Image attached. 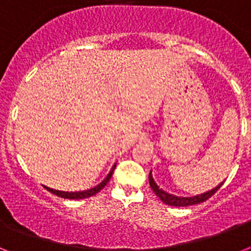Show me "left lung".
<instances>
[{"mask_svg":"<svg viewBox=\"0 0 251 251\" xmlns=\"http://www.w3.org/2000/svg\"><path fill=\"white\" fill-rule=\"evenodd\" d=\"M149 179H150V186H151V189L153 190V193L160 198L161 202H164L165 204H169V206H175V207H186V206H191V204H198V203L204 202V201H207L208 198H211V197H212V195H214L223 185V183H220L219 186H216L215 189H212V190L207 191V193H203V194L201 195H197V197H191V198H181V197H176V195L168 194V193H165L164 190H161L160 187L157 186L156 183H155V181H153L151 172H150Z\"/></svg>","mask_w":251,"mask_h":251,"instance_id":"8db88e82","label":"left lung"}]
</instances>
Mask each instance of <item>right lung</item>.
<instances>
[{
	"label": "right lung",
	"mask_w": 251,
	"mask_h": 251,
	"mask_svg": "<svg viewBox=\"0 0 251 251\" xmlns=\"http://www.w3.org/2000/svg\"><path fill=\"white\" fill-rule=\"evenodd\" d=\"M114 168H116V165H114V167L112 168V171L109 172V175L106 176V178L104 179V181H102L101 183H99L98 186H95L94 189H90V190L78 191V193H66V191L53 190V189H50V187H47V186H45V189H47V190H48V191H50L52 194L58 195V197H61V198H66V199H83V198H88V197H92V195L98 194L99 191L101 190L102 187L105 186L106 183L109 182L110 177H112V175H113Z\"/></svg>",
	"instance_id": "right-lung-1"
}]
</instances>
